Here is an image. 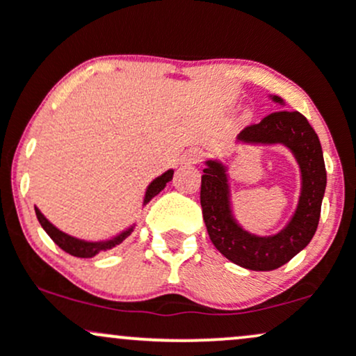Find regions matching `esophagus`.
<instances>
[{
  "label": "esophagus",
  "mask_w": 356,
  "mask_h": 356,
  "mask_svg": "<svg viewBox=\"0 0 356 356\" xmlns=\"http://www.w3.org/2000/svg\"><path fill=\"white\" fill-rule=\"evenodd\" d=\"M204 159V152L199 149H191L189 152H186V155L182 157V164L186 165H192V164H199Z\"/></svg>",
  "instance_id": "1"
}]
</instances>
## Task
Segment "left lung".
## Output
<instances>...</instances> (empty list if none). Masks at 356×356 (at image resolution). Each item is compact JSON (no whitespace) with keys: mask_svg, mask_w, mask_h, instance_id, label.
Here are the masks:
<instances>
[{"mask_svg":"<svg viewBox=\"0 0 356 356\" xmlns=\"http://www.w3.org/2000/svg\"><path fill=\"white\" fill-rule=\"evenodd\" d=\"M283 104L280 97H273ZM246 144H283L295 155L301 170V194L291 220L275 236H254L244 231L231 209L226 167L207 161L201 184L204 222L216 249L238 266L252 271H273L295 257L316 232L326 187V169L320 138L300 112L269 113L259 124L248 125L238 136Z\"/></svg>","mask_w":356,"mask_h":356,"instance_id":"obj_1","label":"left lung"}]
</instances>
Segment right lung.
Here are the masks:
<instances>
[{"label":"right lung","mask_w":356,"mask_h":356,"mask_svg":"<svg viewBox=\"0 0 356 356\" xmlns=\"http://www.w3.org/2000/svg\"><path fill=\"white\" fill-rule=\"evenodd\" d=\"M172 175H174V170H167V172L159 175L157 179H154V181L150 182V186L147 187V191H145L144 206L150 201V199L155 197L159 192L164 189L167 182L172 181ZM35 212H36V218H38V220H40V224H42V227L47 231V234L53 239V243H55L58 248L63 249L65 252H68V254H72L75 257H93L102 251H108V249L115 248V246H118V244L124 243V241L129 238L134 231V226H130L129 229L122 231L120 234L115 236V238L107 239V241H97V243H90V241L76 239L70 234H65L63 231L56 229L50 220H48L42 214V212H40L38 207H35Z\"/></svg>","instance_id":"obj_1"}]
</instances>
